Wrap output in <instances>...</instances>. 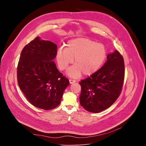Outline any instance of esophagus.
<instances>
[{
    "label": "esophagus",
    "instance_id": "esophagus-1",
    "mask_svg": "<svg viewBox=\"0 0 146 146\" xmlns=\"http://www.w3.org/2000/svg\"><path fill=\"white\" fill-rule=\"evenodd\" d=\"M76 80H73V79H69V82H70V84H73V83H74V82H76Z\"/></svg>",
    "mask_w": 146,
    "mask_h": 146
}]
</instances>
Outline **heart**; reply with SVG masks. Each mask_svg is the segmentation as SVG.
<instances>
[{"label":"heart","mask_w":146,"mask_h":146,"mask_svg":"<svg viewBox=\"0 0 146 146\" xmlns=\"http://www.w3.org/2000/svg\"><path fill=\"white\" fill-rule=\"evenodd\" d=\"M107 55L103 44L84 37H78L69 40L67 47L60 48L56 53V61L60 70L67 69L73 63L74 65L68 70L70 77L77 78L82 73L85 76H90L100 68Z\"/></svg>","instance_id":"obj_1"}]
</instances>
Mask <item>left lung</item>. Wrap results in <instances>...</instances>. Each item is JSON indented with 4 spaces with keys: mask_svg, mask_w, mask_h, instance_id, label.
<instances>
[{
    "mask_svg": "<svg viewBox=\"0 0 146 146\" xmlns=\"http://www.w3.org/2000/svg\"><path fill=\"white\" fill-rule=\"evenodd\" d=\"M103 66L87 78L81 80V106L92 113L111 106L121 94L125 77V65L118 51L107 56Z\"/></svg>",
    "mask_w": 146,
    "mask_h": 146,
    "instance_id": "1",
    "label": "left lung"
}]
</instances>
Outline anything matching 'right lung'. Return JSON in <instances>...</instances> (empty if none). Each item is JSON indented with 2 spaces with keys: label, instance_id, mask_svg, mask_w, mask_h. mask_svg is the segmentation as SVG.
<instances>
[{
  "label": "right lung",
  "instance_id": "1",
  "mask_svg": "<svg viewBox=\"0 0 146 146\" xmlns=\"http://www.w3.org/2000/svg\"><path fill=\"white\" fill-rule=\"evenodd\" d=\"M56 53L55 44L37 37L24 47L17 66L21 90L32 105L46 110L59 105L69 84L52 61Z\"/></svg>",
  "mask_w": 146,
  "mask_h": 146
}]
</instances>
